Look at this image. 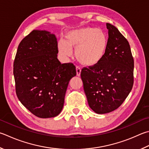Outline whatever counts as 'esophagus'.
Instances as JSON below:
<instances>
[{"label":"esophagus","instance_id":"1","mask_svg":"<svg viewBox=\"0 0 149 149\" xmlns=\"http://www.w3.org/2000/svg\"><path fill=\"white\" fill-rule=\"evenodd\" d=\"M81 72V69L79 66H77L76 67V74H77V76H80Z\"/></svg>","mask_w":149,"mask_h":149}]
</instances>
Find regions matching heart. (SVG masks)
Returning a JSON list of instances; mask_svg holds the SVG:
<instances>
[{
  "label": "heart",
  "mask_w": 149,
  "mask_h": 149,
  "mask_svg": "<svg viewBox=\"0 0 149 149\" xmlns=\"http://www.w3.org/2000/svg\"><path fill=\"white\" fill-rule=\"evenodd\" d=\"M65 42H58V53L63 57L72 55L75 50V56L80 63L86 66H93L100 63L105 55L107 48V37L100 29L84 27L66 32Z\"/></svg>",
  "instance_id": "1"
}]
</instances>
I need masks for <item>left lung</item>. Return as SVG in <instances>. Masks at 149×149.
I'll use <instances>...</instances> for the list:
<instances>
[{"label": "left lung", "instance_id": "8db88e82", "mask_svg": "<svg viewBox=\"0 0 149 149\" xmlns=\"http://www.w3.org/2000/svg\"><path fill=\"white\" fill-rule=\"evenodd\" d=\"M107 48L100 63L83 68L81 77L89 107L105 114L120 106L134 84V58L127 40L115 26L106 23Z\"/></svg>", "mask_w": 149, "mask_h": 149}]
</instances>
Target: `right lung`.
<instances>
[{
  "mask_svg": "<svg viewBox=\"0 0 149 149\" xmlns=\"http://www.w3.org/2000/svg\"><path fill=\"white\" fill-rule=\"evenodd\" d=\"M55 35L34 30L19 45L13 63L15 91L21 104L40 118L60 114L69 81L76 75L72 63L61 64Z\"/></svg>",
  "mask_w": 149,
  "mask_h": 149,
  "instance_id": "add662e5",
  "label": "right lung"
}]
</instances>
